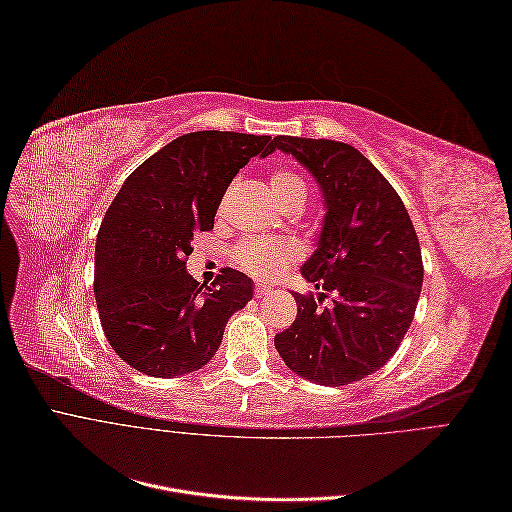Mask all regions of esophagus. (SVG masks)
<instances>
[{
  "instance_id": "34e87169",
  "label": "esophagus",
  "mask_w": 512,
  "mask_h": 512,
  "mask_svg": "<svg viewBox=\"0 0 512 512\" xmlns=\"http://www.w3.org/2000/svg\"><path fill=\"white\" fill-rule=\"evenodd\" d=\"M254 294H256V299H267V297H271V294H273V288L265 286V284H258Z\"/></svg>"
}]
</instances>
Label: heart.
I'll use <instances>...</instances> for the list:
<instances>
[{
  "label": "heart",
  "instance_id": "1",
  "mask_svg": "<svg viewBox=\"0 0 512 512\" xmlns=\"http://www.w3.org/2000/svg\"><path fill=\"white\" fill-rule=\"evenodd\" d=\"M269 185L277 205H284L294 198H305V183L288 170H275ZM297 256V243L288 239H247L235 250L237 265L256 277H265V280L282 273L288 262Z\"/></svg>",
  "mask_w": 512,
  "mask_h": 512
}]
</instances>
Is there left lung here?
<instances>
[{"instance_id": "8db88e82", "label": "left lung", "mask_w": 512, "mask_h": 512, "mask_svg": "<svg viewBox=\"0 0 512 512\" xmlns=\"http://www.w3.org/2000/svg\"><path fill=\"white\" fill-rule=\"evenodd\" d=\"M275 149L312 173L327 211L301 267L322 292H292L297 318L275 348L309 382L352 384L376 374L408 333L423 286L421 247L406 205L359 149L301 136H277Z\"/></svg>"}]
</instances>
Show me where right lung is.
<instances>
[{
    "mask_svg": "<svg viewBox=\"0 0 512 512\" xmlns=\"http://www.w3.org/2000/svg\"><path fill=\"white\" fill-rule=\"evenodd\" d=\"M271 136L203 130L153 153L121 185L96 241L94 292L108 344L153 378L205 367L230 316L254 297V282L222 269L211 286L185 269L192 237L213 228L220 200Z\"/></svg>",
    "mask_w": 512,
    "mask_h": 512,
    "instance_id": "add662e5",
    "label": "right lung"
}]
</instances>
